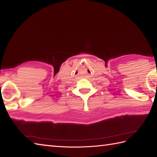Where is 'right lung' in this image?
Wrapping results in <instances>:
<instances>
[{"label":"right lung","mask_w":157,"mask_h":157,"mask_svg":"<svg viewBox=\"0 0 157 157\" xmlns=\"http://www.w3.org/2000/svg\"><path fill=\"white\" fill-rule=\"evenodd\" d=\"M0 85H1V84H0Z\"/></svg>","instance_id":"1"}]
</instances>
